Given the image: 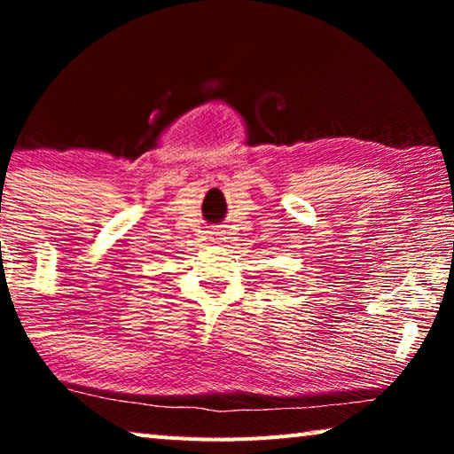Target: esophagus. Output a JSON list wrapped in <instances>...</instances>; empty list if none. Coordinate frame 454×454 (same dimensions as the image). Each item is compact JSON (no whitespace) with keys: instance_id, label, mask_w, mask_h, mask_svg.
Masks as SVG:
<instances>
[{"instance_id":"1","label":"esophagus","mask_w":454,"mask_h":454,"mask_svg":"<svg viewBox=\"0 0 454 454\" xmlns=\"http://www.w3.org/2000/svg\"><path fill=\"white\" fill-rule=\"evenodd\" d=\"M214 234H216V240H224V238H222V234L224 232H214Z\"/></svg>"}]
</instances>
